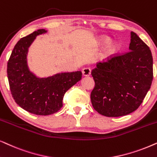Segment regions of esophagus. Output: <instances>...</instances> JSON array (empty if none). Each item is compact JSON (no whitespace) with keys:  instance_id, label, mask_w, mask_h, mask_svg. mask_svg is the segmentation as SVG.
<instances>
[{"instance_id":"1","label":"esophagus","mask_w":157,"mask_h":157,"mask_svg":"<svg viewBox=\"0 0 157 157\" xmlns=\"http://www.w3.org/2000/svg\"><path fill=\"white\" fill-rule=\"evenodd\" d=\"M82 74L83 76H89L91 74V69L89 68H84L82 70Z\"/></svg>"}]
</instances>
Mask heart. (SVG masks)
I'll return each mask as SVG.
<instances>
[{"mask_svg":"<svg viewBox=\"0 0 157 157\" xmlns=\"http://www.w3.org/2000/svg\"><path fill=\"white\" fill-rule=\"evenodd\" d=\"M109 42H110V39L109 37H106V36H103V37L100 38V40H99V44L102 46L107 45V44L109 43ZM118 50H119V44L116 43V42H113V43L109 44L108 48H107V50H106L105 52V56L109 57V56H113L114 54H115L116 52L118 51Z\"/></svg>","mask_w":157,"mask_h":157,"instance_id":"1","label":"heart"}]
</instances>
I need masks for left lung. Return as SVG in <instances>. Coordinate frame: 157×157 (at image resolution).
I'll return each mask as SVG.
<instances>
[{
	"label": "left lung",
	"instance_id": "1",
	"mask_svg": "<svg viewBox=\"0 0 157 157\" xmlns=\"http://www.w3.org/2000/svg\"><path fill=\"white\" fill-rule=\"evenodd\" d=\"M131 35L130 51L108 57L91 71L95 82L91 104L106 117H120L136 110L153 80L151 52L135 32Z\"/></svg>",
	"mask_w": 157,
	"mask_h": 157
}]
</instances>
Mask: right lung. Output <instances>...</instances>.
<instances>
[{
    "instance_id": "1",
    "label": "right lung",
    "mask_w": 157,
    "mask_h": 157,
    "mask_svg": "<svg viewBox=\"0 0 157 157\" xmlns=\"http://www.w3.org/2000/svg\"><path fill=\"white\" fill-rule=\"evenodd\" d=\"M46 31L38 29L19 40L7 64V75L12 97L16 103L30 113L48 115L63 107L67 91L81 80V71L61 73L40 78L30 72L26 65V53L36 36Z\"/></svg>"
}]
</instances>
